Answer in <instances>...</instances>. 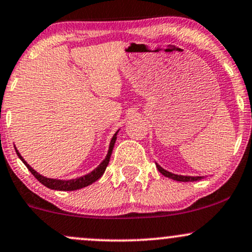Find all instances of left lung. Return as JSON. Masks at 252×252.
Listing matches in <instances>:
<instances>
[{
    "instance_id": "1",
    "label": "left lung",
    "mask_w": 252,
    "mask_h": 252,
    "mask_svg": "<svg viewBox=\"0 0 252 252\" xmlns=\"http://www.w3.org/2000/svg\"><path fill=\"white\" fill-rule=\"evenodd\" d=\"M156 168L158 169V172H160L162 175L167 176V178H169V179H173V180H176V181H182V182L198 181V180H201V179L204 178V176H186V175L173 174V173H170V172H168V170L163 169L161 166H158V163H156Z\"/></svg>"
}]
</instances>
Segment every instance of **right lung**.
Listing matches in <instances>:
<instances>
[{"label":"right lung","instance_id":"right-lung-1","mask_svg":"<svg viewBox=\"0 0 252 252\" xmlns=\"http://www.w3.org/2000/svg\"><path fill=\"white\" fill-rule=\"evenodd\" d=\"M117 132L112 136L111 142H110V146H109L108 154H106V158H104L102 162H100L99 166H98L96 169L92 170L91 173H89V174L80 176V178H77V179H72V180H58V179H50V178H46V176H42L41 174H39L36 170H34L33 168H32L30 164L26 162L25 158H22L21 154L19 153V150H17L16 148H15V150H16L17 156L21 158V161L26 164V167L30 169V172L32 173V174L35 176V178L37 179V181L41 182L43 186L48 187V189H57V190H76V189H83V187H86V186H89V185L94 184V181H97L98 179H99L100 176L104 174V172H105L106 167H108V164H109L110 158H111V153H112V149H114L115 142H116Z\"/></svg>","mask_w":252,"mask_h":252}]
</instances>
